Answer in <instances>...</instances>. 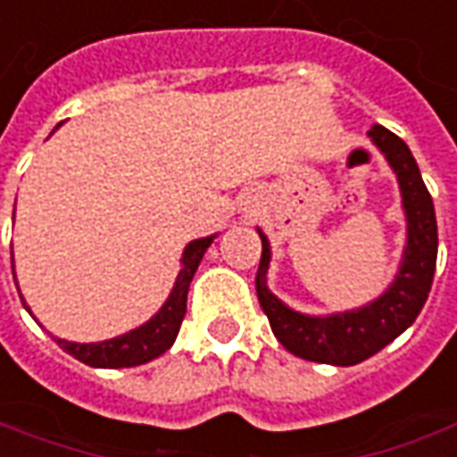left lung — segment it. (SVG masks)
<instances>
[{
	"label": "left lung",
	"instance_id": "8db88e82",
	"mask_svg": "<svg viewBox=\"0 0 457 457\" xmlns=\"http://www.w3.org/2000/svg\"><path fill=\"white\" fill-rule=\"evenodd\" d=\"M370 139L380 147L385 160L395 170L403 192V207L408 217V245L403 254L395 282L390 290L370 305L340 312L330 318H310L300 315L268 290L270 242L262 237V257L254 278L257 300L270 320V328L285 350L293 355L325 365H358L375 353H380L387 343H393L403 330H408L420 315L437 260V222L433 197L425 187L420 170L408 145L385 129L383 124H372Z\"/></svg>",
	"mask_w": 457,
	"mask_h": 457
}]
</instances>
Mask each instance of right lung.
Segmentation results:
<instances>
[{
	"label": "right lung",
	"mask_w": 457,
	"mask_h": 457,
	"mask_svg": "<svg viewBox=\"0 0 457 457\" xmlns=\"http://www.w3.org/2000/svg\"><path fill=\"white\" fill-rule=\"evenodd\" d=\"M212 240L215 237H203V240L189 242L185 247L182 270L177 275L175 287H172L162 310L150 322H145L142 328L132 330V333L104 340V343H67V340L57 337L59 347L79 362L92 365V368H135V365L160 358L164 350L172 347L177 333H179V325H182L185 312H187L189 282L195 278V270L200 265L203 254L207 253V247L212 245Z\"/></svg>",
	"instance_id": "add662e5"
}]
</instances>
